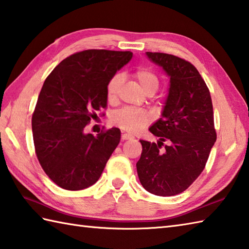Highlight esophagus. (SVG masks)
Here are the masks:
<instances>
[{
	"instance_id": "obj_1",
	"label": "esophagus",
	"mask_w": 249,
	"mask_h": 249,
	"mask_svg": "<svg viewBox=\"0 0 249 249\" xmlns=\"http://www.w3.org/2000/svg\"><path fill=\"white\" fill-rule=\"evenodd\" d=\"M134 137L131 135H129V134H123L122 135V140H130V139H133Z\"/></svg>"
}]
</instances>
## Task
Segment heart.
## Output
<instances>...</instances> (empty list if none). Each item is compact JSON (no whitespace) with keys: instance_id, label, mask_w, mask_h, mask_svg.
<instances>
[{"instance_id":"obj_1","label":"heart","mask_w":249,"mask_h":249,"mask_svg":"<svg viewBox=\"0 0 249 249\" xmlns=\"http://www.w3.org/2000/svg\"><path fill=\"white\" fill-rule=\"evenodd\" d=\"M134 76L138 81L141 89L145 94L154 92L158 90L160 81L159 77L153 71L149 69H138L134 73ZM124 82V75L122 73H115V74L109 80L107 84V98L110 102H113L118 98L120 87ZM152 121V115L148 111L141 109L124 108L111 116V123L119 128L128 131V133H138L143 129L145 126L150 124Z\"/></svg>"}]
</instances>
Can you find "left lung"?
<instances>
[{"label":"left lung","mask_w":249,"mask_h":249,"mask_svg":"<svg viewBox=\"0 0 249 249\" xmlns=\"http://www.w3.org/2000/svg\"><path fill=\"white\" fill-rule=\"evenodd\" d=\"M147 56L167 73L170 86L162 118L149 128L160 141L140 140L142 152L136 166L148 192L177 196L201 175L217 139L212 97L191 62L164 53Z\"/></svg>","instance_id":"left-lung-1"}]
</instances>
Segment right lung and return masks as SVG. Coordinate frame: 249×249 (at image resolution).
Returning <instances> with one entry per match:
<instances>
[{"instance_id": "1", "label": "right lung", "mask_w": 249, "mask_h": 249, "mask_svg": "<svg viewBox=\"0 0 249 249\" xmlns=\"http://www.w3.org/2000/svg\"><path fill=\"white\" fill-rule=\"evenodd\" d=\"M133 53L87 50L63 59L46 77L32 114L36 154L57 186L77 191L92 186L118 147L121 130L84 134L107 107V84Z\"/></svg>"}]
</instances>
